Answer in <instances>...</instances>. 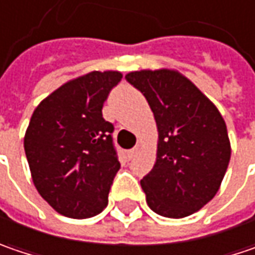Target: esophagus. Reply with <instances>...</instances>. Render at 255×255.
<instances>
[{
	"label": "esophagus",
	"instance_id": "esophagus-1",
	"mask_svg": "<svg viewBox=\"0 0 255 255\" xmlns=\"http://www.w3.org/2000/svg\"><path fill=\"white\" fill-rule=\"evenodd\" d=\"M137 151H138V148L137 147H134V148H131V150H128V158L131 160V158L135 157V154H137Z\"/></svg>",
	"mask_w": 255,
	"mask_h": 255
}]
</instances>
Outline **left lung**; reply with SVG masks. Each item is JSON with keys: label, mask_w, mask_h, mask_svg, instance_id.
Returning <instances> with one entry per match:
<instances>
[{"label": "left lung", "mask_w": 255, "mask_h": 255, "mask_svg": "<svg viewBox=\"0 0 255 255\" xmlns=\"http://www.w3.org/2000/svg\"><path fill=\"white\" fill-rule=\"evenodd\" d=\"M126 79L145 97L157 124L156 163L140 182L145 201L161 217H189L217 195L228 169L225 121L176 70L129 72Z\"/></svg>", "instance_id": "left-lung-1"}]
</instances>
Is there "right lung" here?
<instances>
[{"label": "right lung", "instance_id": "add662e5", "mask_svg": "<svg viewBox=\"0 0 255 255\" xmlns=\"http://www.w3.org/2000/svg\"><path fill=\"white\" fill-rule=\"evenodd\" d=\"M121 78L115 70L86 73L52 92L31 115L24 137L31 177L60 215L91 218L108 205L121 164L102 107Z\"/></svg>", "mask_w": 255, "mask_h": 255}]
</instances>
